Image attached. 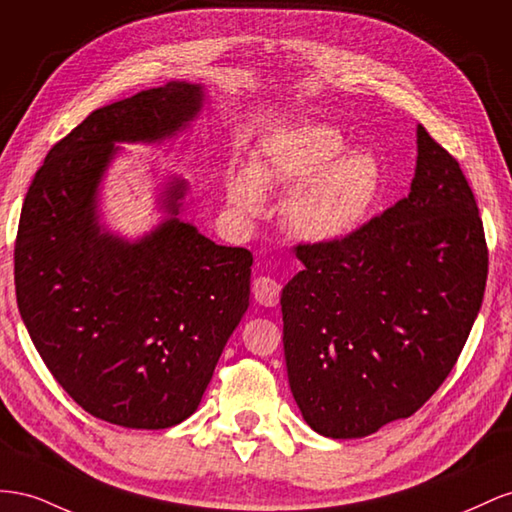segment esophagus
<instances>
[{
    "label": "esophagus",
    "instance_id": "esophagus-1",
    "mask_svg": "<svg viewBox=\"0 0 512 512\" xmlns=\"http://www.w3.org/2000/svg\"><path fill=\"white\" fill-rule=\"evenodd\" d=\"M253 296L261 306H276L281 300V285L270 276H259L253 281Z\"/></svg>",
    "mask_w": 512,
    "mask_h": 512
}]
</instances>
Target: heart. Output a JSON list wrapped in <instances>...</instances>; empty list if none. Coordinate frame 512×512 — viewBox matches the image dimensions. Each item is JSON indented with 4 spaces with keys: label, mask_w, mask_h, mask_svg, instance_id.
<instances>
[{
    "label": "heart",
    "mask_w": 512,
    "mask_h": 512,
    "mask_svg": "<svg viewBox=\"0 0 512 512\" xmlns=\"http://www.w3.org/2000/svg\"><path fill=\"white\" fill-rule=\"evenodd\" d=\"M384 184L375 154L347 150L337 128L304 122L261 141L251 167H231L225 197L238 218L255 221L266 212L264 188L289 191L285 229L302 242L334 244L369 223Z\"/></svg>",
    "instance_id": "b5f03b06"
}]
</instances>
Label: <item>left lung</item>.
<instances>
[{
    "label": "left lung",
    "instance_id": "1",
    "mask_svg": "<svg viewBox=\"0 0 512 512\" xmlns=\"http://www.w3.org/2000/svg\"><path fill=\"white\" fill-rule=\"evenodd\" d=\"M410 195L334 244H298L283 287L291 394L319 435L354 440L425 405L480 311L489 253L459 163L425 128Z\"/></svg>",
    "mask_w": 512,
    "mask_h": 512
}]
</instances>
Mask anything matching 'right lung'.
I'll return each instance as SVG.
<instances>
[{
    "instance_id": "obj_1",
    "label": "right lung",
    "mask_w": 512,
    "mask_h": 512,
    "mask_svg": "<svg viewBox=\"0 0 512 512\" xmlns=\"http://www.w3.org/2000/svg\"><path fill=\"white\" fill-rule=\"evenodd\" d=\"M199 83L171 81L100 107L36 171L14 244V285L40 358L85 412L128 429L191 416L251 296V251L180 218L188 182L171 175L165 212L126 240L100 223V184L120 143H163L203 109Z\"/></svg>"
}]
</instances>
